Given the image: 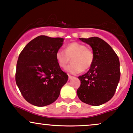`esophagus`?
<instances>
[{
    "instance_id": "34e87169",
    "label": "esophagus",
    "mask_w": 133,
    "mask_h": 133,
    "mask_svg": "<svg viewBox=\"0 0 133 133\" xmlns=\"http://www.w3.org/2000/svg\"><path fill=\"white\" fill-rule=\"evenodd\" d=\"M68 76H69V79H71V78H73V76L71 75H70V74H68Z\"/></svg>"
}]
</instances>
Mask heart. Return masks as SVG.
Masks as SVG:
<instances>
[{"mask_svg":"<svg viewBox=\"0 0 133 133\" xmlns=\"http://www.w3.org/2000/svg\"><path fill=\"white\" fill-rule=\"evenodd\" d=\"M57 62L61 68H65L71 59V65L66 71L71 74H78L85 71L92 65L94 54L85 45L78 42H72L65 46V50H58L55 54Z\"/></svg>","mask_w":133,"mask_h":133,"instance_id":"heart-1","label":"heart"}]
</instances>
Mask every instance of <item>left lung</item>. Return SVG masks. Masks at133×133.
Returning <instances> with one entry per match:
<instances>
[{"label": "left lung", "mask_w": 133, "mask_h": 133, "mask_svg": "<svg viewBox=\"0 0 133 133\" xmlns=\"http://www.w3.org/2000/svg\"><path fill=\"white\" fill-rule=\"evenodd\" d=\"M79 38L92 48L94 61L88 72L78 77L81 85L77 95L84 103L100 105L109 101L116 91L121 76L119 57L111 46L100 38Z\"/></svg>", "instance_id": "left-lung-1"}]
</instances>
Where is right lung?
I'll return each instance as SVG.
<instances>
[{
  "mask_svg": "<svg viewBox=\"0 0 133 133\" xmlns=\"http://www.w3.org/2000/svg\"><path fill=\"white\" fill-rule=\"evenodd\" d=\"M64 38L45 35L30 41L19 55L16 82L24 98L43 107L54 102L68 79L57 62L55 54Z\"/></svg>",
  "mask_w": 133,
  "mask_h": 133,
  "instance_id": "1",
  "label": "right lung"
}]
</instances>
